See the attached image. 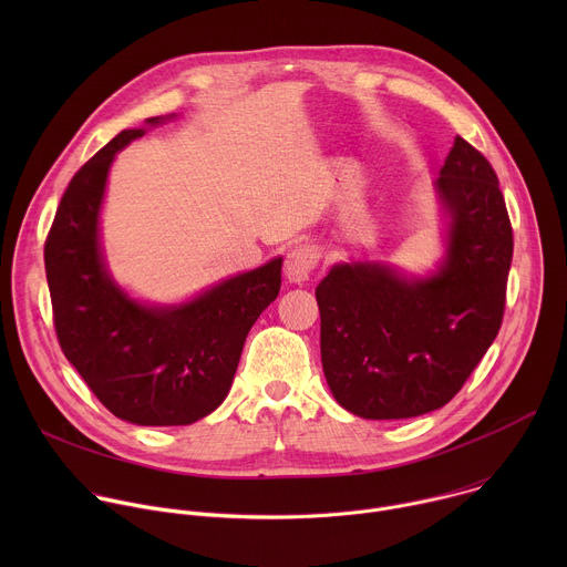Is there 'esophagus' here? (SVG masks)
I'll return each mask as SVG.
<instances>
[{"mask_svg": "<svg viewBox=\"0 0 567 567\" xmlns=\"http://www.w3.org/2000/svg\"><path fill=\"white\" fill-rule=\"evenodd\" d=\"M318 262V251L311 245H298L287 254L285 260V278L293 285H302L309 280V274L313 271Z\"/></svg>", "mask_w": 567, "mask_h": 567, "instance_id": "obj_1", "label": "esophagus"}]
</instances>
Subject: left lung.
I'll return each instance as SVG.
<instances>
[{"label":"left lung","mask_w":567,"mask_h":567,"mask_svg":"<svg viewBox=\"0 0 567 567\" xmlns=\"http://www.w3.org/2000/svg\"><path fill=\"white\" fill-rule=\"evenodd\" d=\"M435 190L449 228L433 274L341 262L316 287L322 372L341 406L363 420L442 409L501 330L514 237L498 177L455 136Z\"/></svg>","instance_id":"obj_1"}]
</instances>
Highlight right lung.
<instances>
[{
    "label": "right lung",
    "instance_id": "obj_1",
    "mask_svg": "<svg viewBox=\"0 0 567 567\" xmlns=\"http://www.w3.org/2000/svg\"><path fill=\"white\" fill-rule=\"evenodd\" d=\"M143 134L123 130L69 182L44 245L47 282L60 348L103 406L138 426H186L226 399L249 330L280 291L282 258L182 305L127 296L107 271L99 224L112 161Z\"/></svg>",
    "mask_w": 567,
    "mask_h": 567
}]
</instances>
